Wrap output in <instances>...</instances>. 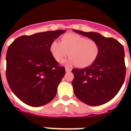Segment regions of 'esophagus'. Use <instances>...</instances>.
<instances>
[{
  "instance_id": "34e87169",
  "label": "esophagus",
  "mask_w": 131,
  "mask_h": 131,
  "mask_svg": "<svg viewBox=\"0 0 131 131\" xmlns=\"http://www.w3.org/2000/svg\"><path fill=\"white\" fill-rule=\"evenodd\" d=\"M66 71L67 73H69L70 72V71H71V69H69V68H66Z\"/></svg>"
}]
</instances>
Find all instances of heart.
<instances>
[{
    "label": "heart",
    "instance_id": "obj_1",
    "mask_svg": "<svg viewBox=\"0 0 131 131\" xmlns=\"http://www.w3.org/2000/svg\"><path fill=\"white\" fill-rule=\"evenodd\" d=\"M50 52L56 62L61 63L69 54L67 64L77 65L81 68L89 67L97 60L100 47L96 41L86 39L75 33H66L61 37V42L54 40Z\"/></svg>",
    "mask_w": 131,
    "mask_h": 131
}]
</instances>
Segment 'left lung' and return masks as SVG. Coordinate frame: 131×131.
Masks as SVG:
<instances>
[{
  "mask_svg": "<svg viewBox=\"0 0 131 131\" xmlns=\"http://www.w3.org/2000/svg\"><path fill=\"white\" fill-rule=\"evenodd\" d=\"M76 33L96 41L100 53L95 62L83 69H73L74 93L86 104L97 106L116 96L124 83L126 74L123 46L117 40L95 32Z\"/></svg>",
  "mask_w": 131,
  "mask_h": 131,
  "instance_id": "1",
  "label": "left lung"
}]
</instances>
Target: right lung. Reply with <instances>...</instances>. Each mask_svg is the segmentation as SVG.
<instances>
[{"label":"right lung","instance_id":"1","mask_svg":"<svg viewBox=\"0 0 131 131\" xmlns=\"http://www.w3.org/2000/svg\"><path fill=\"white\" fill-rule=\"evenodd\" d=\"M65 30L41 32L17 38L6 52V79L21 101L32 107L54 99L66 73L50 52V44Z\"/></svg>","mask_w":131,"mask_h":131}]
</instances>
